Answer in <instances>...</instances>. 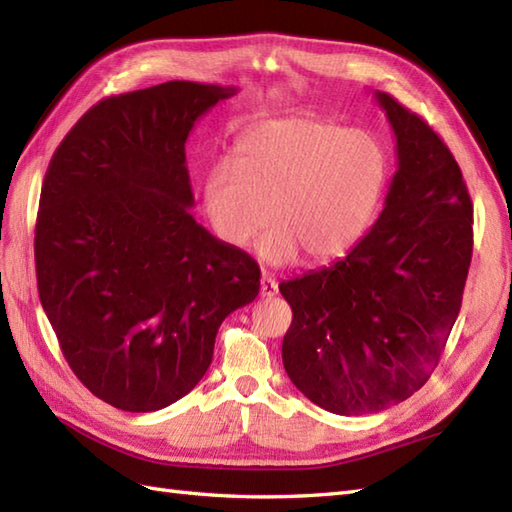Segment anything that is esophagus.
I'll use <instances>...</instances> for the list:
<instances>
[{"instance_id": "1", "label": "esophagus", "mask_w": 512, "mask_h": 512, "mask_svg": "<svg viewBox=\"0 0 512 512\" xmlns=\"http://www.w3.org/2000/svg\"><path fill=\"white\" fill-rule=\"evenodd\" d=\"M277 290H279V286H277V281L270 277L266 270L262 273V281H259V292H262V297H266V299H270V297H275L277 295Z\"/></svg>"}]
</instances>
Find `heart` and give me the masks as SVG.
<instances>
[{"mask_svg":"<svg viewBox=\"0 0 512 512\" xmlns=\"http://www.w3.org/2000/svg\"><path fill=\"white\" fill-rule=\"evenodd\" d=\"M387 182L376 136L323 118L292 116L250 129L235 145L233 167H215L204 206L224 242L259 244L268 264L328 262L352 248L374 220ZM271 213H267V209Z\"/></svg>","mask_w":512,"mask_h":512,"instance_id":"obj_1","label":"heart"}]
</instances>
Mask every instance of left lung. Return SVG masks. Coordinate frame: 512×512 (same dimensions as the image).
I'll use <instances>...</instances> for the list:
<instances>
[{"instance_id": "obj_1", "label": "left lung", "mask_w": 512, "mask_h": 512, "mask_svg": "<svg viewBox=\"0 0 512 512\" xmlns=\"http://www.w3.org/2000/svg\"><path fill=\"white\" fill-rule=\"evenodd\" d=\"M374 99L398 158L383 211L343 259L279 284L292 308L286 372L339 416L383 411L427 383L473 255V204L449 147L389 94Z\"/></svg>"}]
</instances>
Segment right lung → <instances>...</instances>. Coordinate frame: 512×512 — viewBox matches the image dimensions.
Returning a JSON list of instances; mask_svg holds the SVG:
<instances>
[{
  "mask_svg": "<svg viewBox=\"0 0 512 512\" xmlns=\"http://www.w3.org/2000/svg\"><path fill=\"white\" fill-rule=\"evenodd\" d=\"M237 90L167 81L94 105L41 187L35 264L65 361L96 398L134 413L187 396L222 321L259 292V266L191 215L184 143Z\"/></svg>",
  "mask_w": 512,
  "mask_h": 512,
  "instance_id": "1",
  "label": "right lung"
}]
</instances>
